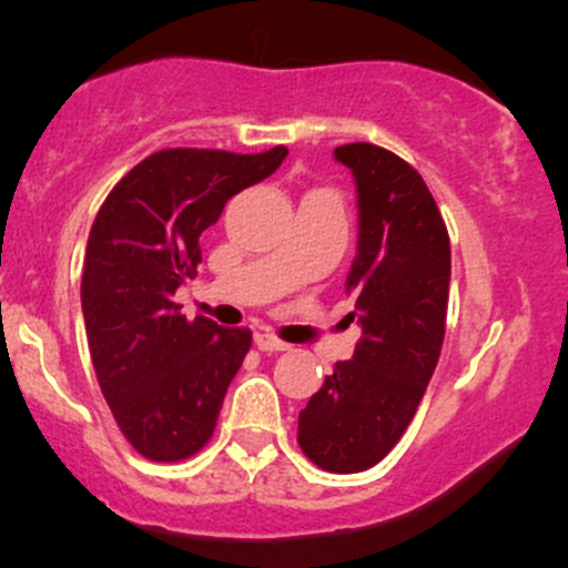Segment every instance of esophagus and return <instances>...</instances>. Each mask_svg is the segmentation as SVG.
I'll list each match as a JSON object with an SVG mask.
<instances>
[{
	"label": "esophagus",
	"mask_w": 568,
	"mask_h": 568,
	"mask_svg": "<svg viewBox=\"0 0 568 568\" xmlns=\"http://www.w3.org/2000/svg\"><path fill=\"white\" fill-rule=\"evenodd\" d=\"M256 347L262 352H283V349H288L291 344H285L283 338H277L272 334H256Z\"/></svg>",
	"instance_id": "obj_1"
}]
</instances>
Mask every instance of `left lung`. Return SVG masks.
Here are the masks:
<instances>
[{"instance_id": "1", "label": "left lung", "mask_w": 568, "mask_h": 568, "mask_svg": "<svg viewBox=\"0 0 568 568\" xmlns=\"http://www.w3.org/2000/svg\"><path fill=\"white\" fill-rule=\"evenodd\" d=\"M334 158L357 186L347 293L363 336L298 414V446L323 470L363 473L393 452L438 366L452 243L425 179L406 160L363 141L336 146Z\"/></svg>"}]
</instances>
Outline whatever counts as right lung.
Segmentation results:
<instances>
[{"label":"right lung","instance_id":"obj_1","mask_svg":"<svg viewBox=\"0 0 568 568\" xmlns=\"http://www.w3.org/2000/svg\"><path fill=\"white\" fill-rule=\"evenodd\" d=\"M288 149H162L120 179L93 221L82 315L101 393L130 446L154 462L197 454L216 429L251 331L186 321L175 291L226 200L272 175Z\"/></svg>","mask_w":568,"mask_h":568}]
</instances>
